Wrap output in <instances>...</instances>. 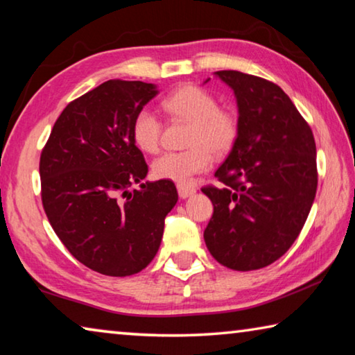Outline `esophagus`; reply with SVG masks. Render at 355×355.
Returning <instances> with one entry per match:
<instances>
[{
	"label": "esophagus",
	"instance_id": "1",
	"mask_svg": "<svg viewBox=\"0 0 355 355\" xmlns=\"http://www.w3.org/2000/svg\"><path fill=\"white\" fill-rule=\"evenodd\" d=\"M177 189H178V196H180V198H182V199H187V198H189V196H193V194L196 193L194 188L184 187V184H178Z\"/></svg>",
	"mask_w": 355,
	"mask_h": 355
}]
</instances>
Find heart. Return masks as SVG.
Returning <instances> with one entry per match:
<instances>
[{
    "label": "heart",
    "instance_id": "heart-1",
    "mask_svg": "<svg viewBox=\"0 0 355 355\" xmlns=\"http://www.w3.org/2000/svg\"><path fill=\"white\" fill-rule=\"evenodd\" d=\"M162 109L172 120L189 123L187 145L183 151H167L157 156L151 172L159 180L188 184L194 175L208 171L211 153L227 155L237 142L240 125L234 112L221 109L218 98L207 88L188 83L162 99ZM131 136L144 153H156L162 136V121L148 107L140 109L132 118Z\"/></svg>",
    "mask_w": 355,
    "mask_h": 355
}]
</instances>
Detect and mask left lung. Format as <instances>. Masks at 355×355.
Wrapping results in <instances>:
<instances>
[{"label":"left lung","mask_w":355,"mask_h":355,"mask_svg":"<svg viewBox=\"0 0 355 355\" xmlns=\"http://www.w3.org/2000/svg\"><path fill=\"white\" fill-rule=\"evenodd\" d=\"M215 74L234 89L239 137L215 177L202 188L213 216L204 230L210 254L248 272L288 251L305 224L318 189L313 131L277 83L239 71Z\"/></svg>","instance_id":"8db88e82"}]
</instances>
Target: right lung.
I'll return each instance as SVG.
<instances>
[{"label":"right lung","mask_w":355,"mask_h":355,"mask_svg":"<svg viewBox=\"0 0 355 355\" xmlns=\"http://www.w3.org/2000/svg\"><path fill=\"white\" fill-rule=\"evenodd\" d=\"M156 94L140 80L101 83L64 107L39 161L50 226L78 262L107 277H129L153 261L178 200L168 180L129 191L148 173L132 118Z\"/></svg>","instance_id":"obj_1"}]
</instances>
